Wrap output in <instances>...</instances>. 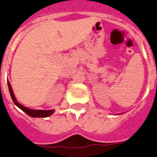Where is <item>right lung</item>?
Returning <instances> with one entry per match:
<instances>
[{
    "mask_svg": "<svg viewBox=\"0 0 157 157\" xmlns=\"http://www.w3.org/2000/svg\"><path fill=\"white\" fill-rule=\"evenodd\" d=\"M8 86H9V93H10V95H11V97L13 99V101L14 102L17 106L18 108L21 109L22 111L25 112L26 114H28L29 116L32 117H48L49 116H51L52 113H54L53 109H51V110H36V109H29L27 107H25L22 105H21L20 103H18L17 101V99H16L15 96H14L13 91L12 89L11 85H10V83L9 81H8Z\"/></svg>",
    "mask_w": 157,
    "mask_h": 157,
    "instance_id": "add662e5",
    "label": "right lung"
}]
</instances>
